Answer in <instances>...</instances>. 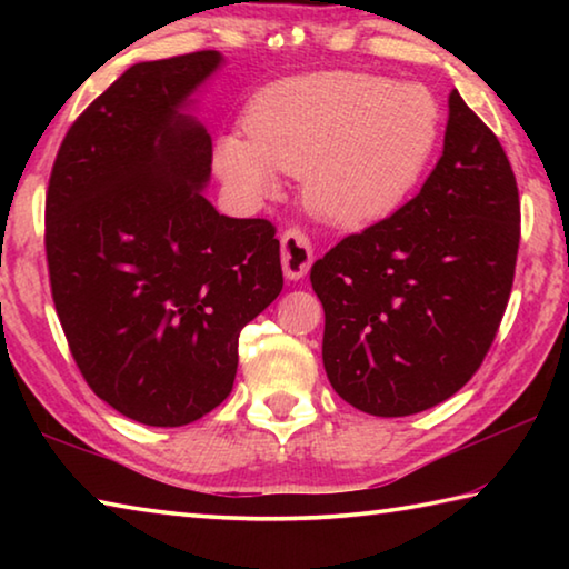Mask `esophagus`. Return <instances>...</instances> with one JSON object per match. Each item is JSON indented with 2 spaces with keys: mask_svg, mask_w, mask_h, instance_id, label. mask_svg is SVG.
<instances>
[{
  "mask_svg": "<svg viewBox=\"0 0 569 569\" xmlns=\"http://www.w3.org/2000/svg\"><path fill=\"white\" fill-rule=\"evenodd\" d=\"M281 263L283 273L291 281H298L308 273V268L313 263V248L311 240L301 228H286L281 236Z\"/></svg>",
  "mask_w": 569,
  "mask_h": 569,
  "instance_id": "34e87169",
  "label": "esophagus"
}]
</instances>
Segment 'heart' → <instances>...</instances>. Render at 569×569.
Segmentation results:
<instances>
[{
  "label": "heart",
  "mask_w": 569,
  "mask_h": 569,
  "mask_svg": "<svg viewBox=\"0 0 569 569\" xmlns=\"http://www.w3.org/2000/svg\"><path fill=\"white\" fill-rule=\"evenodd\" d=\"M248 140L218 142V172L248 198L278 190V170L303 178L316 218L359 230L407 198L435 160L441 108L417 82L369 72H321L276 82L250 102Z\"/></svg>",
  "instance_id": "b5f03b06"
}]
</instances>
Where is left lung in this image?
<instances>
[{
  "mask_svg": "<svg viewBox=\"0 0 569 569\" xmlns=\"http://www.w3.org/2000/svg\"><path fill=\"white\" fill-rule=\"evenodd\" d=\"M517 248L512 166L455 90L445 152L417 196L311 266L333 391L373 417H409L457 393L502 323Z\"/></svg>",
  "mask_w": 569,
  "mask_h": 569,
  "instance_id": "1",
  "label": "left lung"
}]
</instances>
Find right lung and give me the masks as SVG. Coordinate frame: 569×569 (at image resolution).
Listing matches in <instances>:
<instances>
[{
	"mask_svg": "<svg viewBox=\"0 0 569 569\" xmlns=\"http://www.w3.org/2000/svg\"><path fill=\"white\" fill-rule=\"evenodd\" d=\"M213 50L132 64L67 130L44 200L52 301L88 387L128 419L182 427L236 381L238 336L283 288L266 218L203 198L213 142L180 108Z\"/></svg>",
	"mask_w": 569,
	"mask_h": 569,
	"instance_id": "right-lung-1",
	"label": "right lung"
}]
</instances>
